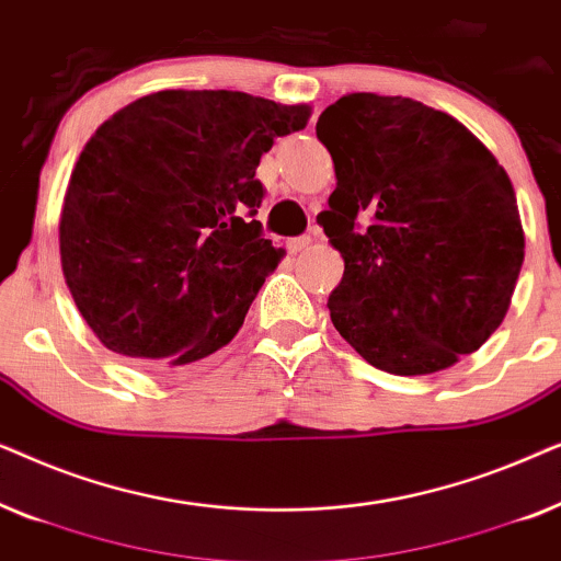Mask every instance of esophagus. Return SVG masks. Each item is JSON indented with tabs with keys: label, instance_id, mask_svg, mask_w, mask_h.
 Returning <instances> with one entry per match:
<instances>
[{
	"label": "esophagus",
	"instance_id": "34e87169",
	"mask_svg": "<svg viewBox=\"0 0 561 561\" xmlns=\"http://www.w3.org/2000/svg\"><path fill=\"white\" fill-rule=\"evenodd\" d=\"M309 244H311V237L304 234V237H294V240H288L286 248L288 252H301V250H309Z\"/></svg>",
	"mask_w": 561,
	"mask_h": 561
}]
</instances>
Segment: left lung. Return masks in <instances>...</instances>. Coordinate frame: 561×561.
I'll return each mask as SVG.
<instances>
[{
    "mask_svg": "<svg viewBox=\"0 0 561 561\" xmlns=\"http://www.w3.org/2000/svg\"><path fill=\"white\" fill-rule=\"evenodd\" d=\"M317 137L336 188L317 221L344 260L329 317L378 370H447L488 342L511 306L524 227L508 173L447 112L347 94Z\"/></svg>",
    "mask_w": 561,
    "mask_h": 561,
    "instance_id": "left-lung-1",
    "label": "left lung"
}]
</instances>
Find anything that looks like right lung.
<instances>
[{
  "label": "right lung",
  "instance_id": "1",
  "mask_svg": "<svg viewBox=\"0 0 561 561\" xmlns=\"http://www.w3.org/2000/svg\"><path fill=\"white\" fill-rule=\"evenodd\" d=\"M309 117L242 91L168 89L96 129L58 234L66 286L106 350L183 367L232 342L283 257L252 219L260 156Z\"/></svg>",
  "mask_w": 561,
  "mask_h": 561
}]
</instances>
